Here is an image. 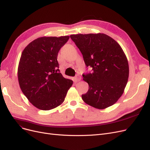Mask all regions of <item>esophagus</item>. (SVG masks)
<instances>
[{
    "label": "esophagus",
    "instance_id": "34e87169",
    "mask_svg": "<svg viewBox=\"0 0 150 150\" xmlns=\"http://www.w3.org/2000/svg\"><path fill=\"white\" fill-rule=\"evenodd\" d=\"M81 76H79V75H77L75 78H74V81H75V82H79V81H81Z\"/></svg>",
    "mask_w": 150,
    "mask_h": 150
}]
</instances>
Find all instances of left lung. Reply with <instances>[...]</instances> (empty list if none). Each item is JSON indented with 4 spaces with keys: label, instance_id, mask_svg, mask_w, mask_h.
Listing matches in <instances>:
<instances>
[{
    "label": "left lung",
    "instance_id": "obj_1",
    "mask_svg": "<svg viewBox=\"0 0 150 150\" xmlns=\"http://www.w3.org/2000/svg\"><path fill=\"white\" fill-rule=\"evenodd\" d=\"M82 53L92 72L83 74L88 83V91L83 100L95 108L103 110L116 103L124 92L129 77L127 57L120 45L110 36L102 34L70 35Z\"/></svg>",
    "mask_w": 150,
    "mask_h": 150
}]
</instances>
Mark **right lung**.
<instances>
[{"instance_id": "1", "label": "right lung", "mask_w": 150, "mask_h": 150, "mask_svg": "<svg viewBox=\"0 0 150 150\" xmlns=\"http://www.w3.org/2000/svg\"><path fill=\"white\" fill-rule=\"evenodd\" d=\"M69 36L42 37L34 40L22 51L17 76L21 91L33 106L50 110L64 102L73 81L59 70L60 49Z\"/></svg>"}]
</instances>
